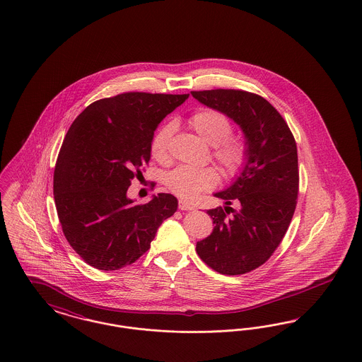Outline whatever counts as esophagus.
Masks as SVG:
<instances>
[{
  "label": "esophagus",
  "mask_w": 362,
  "mask_h": 362,
  "mask_svg": "<svg viewBox=\"0 0 362 362\" xmlns=\"http://www.w3.org/2000/svg\"><path fill=\"white\" fill-rule=\"evenodd\" d=\"M179 209H180V210H192L194 206H192L191 203L187 202V201L180 199V201H179Z\"/></svg>",
  "instance_id": "obj_1"
}]
</instances>
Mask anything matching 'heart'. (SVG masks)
Wrapping results in <instances>:
<instances>
[{
    "label": "heart",
    "instance_id": "1",
    "mask_svg": "<svg viewBox=\"0 0 362 362\" xmlns=\"http://www.w3.org/2000/svg\"><path fill=\"white\" fill-rule=\"evenodd\" d=\"M189 127L206 144L213 146V158L228 175L238 174L247 161V145L240 136H232V122L223 113L214 109H202L189 118ZM175 125H163L152 137L151 152L159 161L168 159ZM219 175L211 167L191 168L177 167L165 176V186L175 195L192 199L202 191L214 187Z\"/></svg>",
    "mask_w": 362,
    "mask_h": 362
}]
</instances>
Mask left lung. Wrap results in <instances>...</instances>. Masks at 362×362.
<instances>
[{
	"mask_svg": "<svg viewBox=\"0 0 362 362\" xmlns=\"http://www.w3.org/2000/svg\"><path fill=\"white\" fill-rule=\"evenodd\" d=\"M191 95L233 119L247 145L240 175L214 194L225 206L207 210L213 232L197 243V253L210 268L243 275L268 260L288 229L299 191L296 143L284 118L257 94L217 88ZM233 200L238 211L230 207Z\"/></svg>",
	"mask_w": 362,
	"mask_h": 362,
	"instance_id": "1",
	"label": "left lung"
}]
</instances>
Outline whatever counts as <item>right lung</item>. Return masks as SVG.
<instances>
[{
  "label": "right lung",
  "instance_id": "add662e5",
  "mask_svg": "<svg viewBox=\"0 0 362 362\" xmlns=\"http://www.w3.org/2000/svg\"><path fill=\"white\" fill-rule=\"evenodd\" d=\"M187 98L124 93L93 102L75 118L59 152L54 198L69 244L88 265L117 271L134 262L176 211L171 194L134 206L127 191L151 159L160 122Z\"/></svg>",
  "mask_w": 362,
  "mask_h": 362
}]
</instances>
